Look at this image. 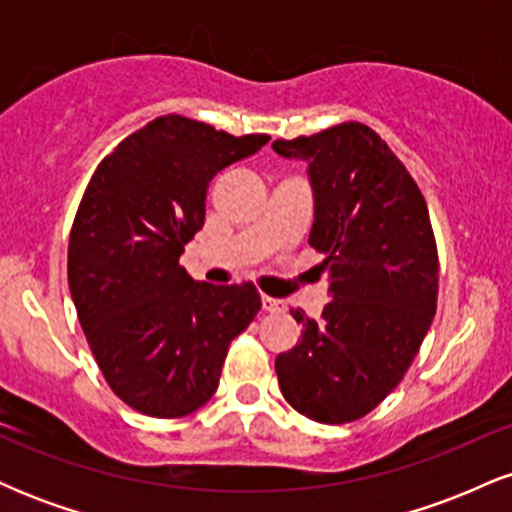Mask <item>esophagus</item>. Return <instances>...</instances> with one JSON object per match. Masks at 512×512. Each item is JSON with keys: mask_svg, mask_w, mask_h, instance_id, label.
I'll return each instance as SVG.
<instances>
[{"mask_svg": "<svg viewBox=\"0 0 512 512\" xmlns=\"http://www.w3.org/2000/svg\"><path fill=\"white\" fill-rule=\"evenodd\" d=\"M262 308L267 310V313H279V310H284L286 305H284V301H279V298L262 296Z\"/></svg>", "mask_w": 512, "mask_h": 512, "instance_id": "34e87169", "label": "esophagus"}]
</instances>
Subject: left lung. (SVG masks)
I'll return each mask as SVG.
<instances>
[{
    "label": "left lung",
    "mask_w": 512,
    "mask_h": 512,
    "mask_svg": "<svg viewBox=\"0 0 512 512\" xmlns=\"http://www.w3.org/2000/svg\"><path fill=\"white\" fill-rule=\"evenodd\" d=\"M308 163L315 223L308 243L325 255L332 301L303 315L301 339L276 356L286 402L320 424H349L402 383L438 303V248L419 185L361 122L276 139Z\"/></svg>",
    "instance_id": "obj_1"
}]
</instances>
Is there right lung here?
Listing matches in <instances>:
<instances>
[{"label": "right lung", "mask_w": 512, "mask_h": 512, "mask_svg": "<svg viewBox=\"0 0 512 512\" xmlns=\"http://www.w3.org/2000/svg\"><path fill=\"white\" fill-rule=\"evenodd\" d=\"M267 142L163 115L88 180L69 233V291L105 383L127 407L156 419L204 407L228 346L260 313L250 281L197 284L180 255L204 226L209 180Z\"/></svg>", "instance_id": "1"}]
</instances>
